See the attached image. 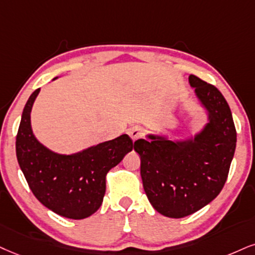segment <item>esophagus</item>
<instances>
[{"mask_svg":"<svg viewBox=\"0 0 255 255\" xmlns=\"http://www.w3.org/2000/svg\"><path fill=\"white\" fill-rule=\"evenodd\" d=\"M128 136L131 137V139L137 140L138 138L142 137V128H140L139 127H132V128H128Z\"/></svg>","mask_w":255,"mask_h":255,"instance_id":"34e87169","label":"esophagus"}]
</instances>
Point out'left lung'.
<instances>
[{
  "instance_id": "1",
  "label": "left lung",
  "mask_w": 255,
  "mask_h": 255,
  "mask_svg": "<svg viewBox=\"0 0 255 255\" xmlns=\"http://www.w3.org/2000/svg\"><path fill=\"white\" fill-rule=\"evenodd\" d=\"M189 83L208 112L203 130L178 142L155 134L134 142L147 199L159 214L174 219L193 214L218 196L237 146L233 117L222 93L196 75H189Z\"/></svg>"
}]
</instances>
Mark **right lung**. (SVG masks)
<instances>
[{
    "mask_svg": "<svg viewBox=\"0 0 255 255\" xmlns=\"http://www.w3.org/2000/svg\"><path fill=\"white\" fill-rule=\"evenodd\" d=\"M40 92L31 93L22 112L16 136V157L34 196L43 206L67 219L89 218L102 206L106 174L132 150L122 134L73 155H60L43 146L33 134L30 111Z\"/></svg>",
    "mask_w": 255,
    "mask_h": 255,
    "instance_id": "obj_1",
    "label": "right lung"
}]
</instances>
